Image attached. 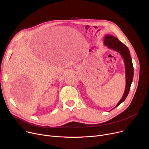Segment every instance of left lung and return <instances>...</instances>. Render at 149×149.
<instances>
[{
	"label": "left lung",
	"instance_id": "8db88e82",
	"mask_svg": "<svg viewBox=\"0 0 149 149\" xmlns=\"http://www.w3.org/2000/svg\"><path fill=\"white\" fill-rule=\"evenodd\" d=\"M104 44L105 45L107 46L109 48L114 49L118 52L122 56L124 61L125 66V77H126V85L123 97L121 100L118 102L117 105L114 108L115 109L118 106L121 102H123L129 94L130 90L131 84L133 79L134 75V68L133 65V62L132 57L130 56V51L127 47L121 42H120L116 37L111 35H106L104 38Z\"/></svg>",
	"mask_w": 149,
	"mask_h": 149
}]
</instances>
